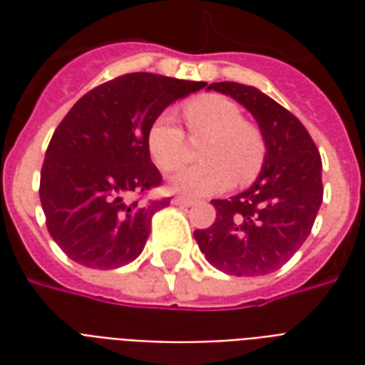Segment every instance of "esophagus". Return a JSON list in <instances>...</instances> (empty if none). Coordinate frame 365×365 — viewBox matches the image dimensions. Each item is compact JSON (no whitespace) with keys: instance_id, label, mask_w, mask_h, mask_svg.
<instances>
[{"instance_id":"esophagus-1","label":"esophagus","mask_w":365,"mask_h":365,"mask_svg":"<svg viewBox=\"0 0 365 365\" xmlns=\"http://www.w3.org/2000/svg\"><path fill=\"white\" fill-rule=\"evenodd\" d=\"M172 203H174V205H180V207H191V205H193V201H191V199H187V197H174V199H172Z\"/></svg>"}]
</instances>
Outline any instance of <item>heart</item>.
Here are the masks:
<instances>
[{
    "label": "heart",
    "instance_id": "b5f03b06",
    "mask_svg": "<svg viewBox=\"0 0 365 365\" xmlns=\"http://www.w3.org/2000/svg\"><path fill=\"white\" fill-rule=\"evenodd\" d=\"M185 119L195 136L211 135L199 166H183L168 178L174 193L213 195L238 183L252 182L266 158V144L258 128L245 123L235 101L221 96H205L185 105ZM148 152L160 170H172L185 158V135L172 113H162L148 128Z\"/></svg>",
    "mask_w": 365,
    "mask_h": 365
}]
</instances>
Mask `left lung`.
<instances>
[{
    "instance_id": "8db88e82",
    "label": "left lung",
    "mask_w": 365,
    "mask_h": 365,
    "mask_svg": "<svg viewBox=\"0 0 365 365\" xmlns=\"http://www.w3.org/2000/svg\"><path fill=\"white\" fill-rule=\"evenodd\" d=\"M250 111L266 144L256 182L229 199H213L217 219L195 230L199 250L229 275L279 269L311 235L322 203V162L301 120L252 86L209 83Z\"/></svg>"
}]
</instances>
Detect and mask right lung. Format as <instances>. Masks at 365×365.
Here are the masks:
<instances>
[{
    "label": "right lung",
    "mask_w": 365,
    "mask_h": 365,
    "mask_svg": "<svg viewBox=\"0 0 365 365\" xmlns=\"http://www.w3.org/2000/svg\"><path fill=\"white\" fill-rule=\"evenodd\" d=\"M205 86L135 72L76 101L46 148L38 191L48 232L68 258L96 269L138 258L152 215L170 203L128 201L162 182L146 144L148 128L168 105Z\"/></svg>",
    "instance_id": "right-lung-1"
}]
</instances>
